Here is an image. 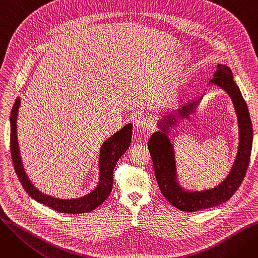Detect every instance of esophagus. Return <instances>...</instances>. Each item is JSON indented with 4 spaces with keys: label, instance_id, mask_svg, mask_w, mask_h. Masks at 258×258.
Masks as SVG:
<instances>
[{
    "label": "esophagus",
    "instance_id": "obj_1",
    "mask_svg": "<svg viewBox=\"0 0 258 258\" xmlns=\"http://www.w3.org/2000/svg\"><path fill=\"white\" fill-rule=\"evenodd\" d=\"M152 125V120L147 115L140 114L135 119V126L137 128H146Z\"/></svg>",
    "mask_w": 258,
    "mask_h": 258
}]
</instances>
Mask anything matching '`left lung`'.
Returning a JSON list of instances; mask_svg holds the SVG:
<instances>
[{"mask_svg": "<svg viewBox=\"0 0 258 258\" xmlns=\"http://www.w3.org/2000/svg\"><path fill=\"white\" fill-rule=\"evenodd\" d=\"M209 83L221 87L229 94L234 104L238 120V152L231 171L224 182L215 188L203 191H186L179 185L175 172L173 147L166 135L168 128L177 122L174 115L170 114L164 117V126H160L162 131L154 133L148 141V150L152 155L155 175L162 195L175 208L186 212L212 208L230 200L245 178L251 157L253 142L252 122L247 103L233 80L232 71L225 64H218V70L215 71ZM197 103L194 102L183 106L179 110V115L182 118H187L189 114L195 111Z\"/></svg>", "mask_w": 258, "mask_h": 258, "instance_id": "1", "label": "left lung"}]
</instances>
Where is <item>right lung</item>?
<instances>
[{
	"instance_id": "right-lung-1",
	"label": "right lung",
	"mask_w": 258,
	"mask_h": 258,
	"mask_svg": "<svg viewBox=\"0 0 258 258\" xmlns=\"http://www.w3.org/2000/svg\"><path fill=\"white\" fill-rule=\"evenodd\" d=\"M19 106L20 99L18 98L12 107L10 116V152L15 171L26 192L36 202L42 203V204L52 208L53 210L61 213L79 214L90 212L100 206L112 191L114 180L113 171L118 160L130 147L132 141L133 125L131 123L126 124L123 128H121L119 132L114 134L112 137L108 138L101 146L99 158L100 179L97 187L88 196L81 197L79 199L61 200L52 198L38 191V189L32 185L24 170L17 137V116Z\"/></svg>"
}]
</instances>
